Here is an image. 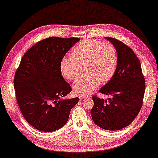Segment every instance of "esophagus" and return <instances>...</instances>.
<instances>
[{
  "instance_id": "1",
  "label": "esophagus",
  "mask_w": 158,
  "mask_h": 158,
  "mask_svg": "<svg viewBox=\"0 0 158 158\" xmlns=\"http://www.w3.org/2000/svg\"><path fill=\"white\" fill-rule=\"evenodd\" d=\"M85 98H86V97L84 96V95L79 96V99H85Z\"/></svg>"
}]
</instances>
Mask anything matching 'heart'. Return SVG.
Instances as JSON below:
<instances>
[{
  "mask_svg": "<svg viewBox=\"0 0 158 158\" xmlns=\"http://www.w3.org/2000/svg\"><path fill=\"white\" fill-rule=\"evenodd\" d=\"M71 57L60 60V69L64 77L75 81L84 68L86 74L75 82L74 93L87 95L99 84L108 82L115 73L117 66V53L110 43L87 40L79 42L71 51Z\"/></svg>",
  "mask_w": 158,
  "mask_h": 158,
  "instance_id": "b5f03b06",
  "label": "heart"
}]
</instances>
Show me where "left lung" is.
<instances>
[{"label": "left lung", "instance_id": "8db88e82", "mask_svg": "<svg viewBox=\"0 0 158 158\" xmlns=\"http://www.w3.org/2000/svg\"><path fill=\"white\" fill-rule=\"evenodd\" d=\"M105 39L116 48L117 66L113 77L99 89V93L111 98L107 101L94 96L90 113L99 127L118 131L128 127L140 111L145 82L140 60L131 48L116 39Z\"/></svg>", "mask_w": 158, "mask_h": 158}]
</instances>
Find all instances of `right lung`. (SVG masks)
<instances>
[{"label":"right lung","instance_id":"add662e5","mask_svg":"<svg viewBox=\"0 0 158 158\" xmlns=\"http://www.w3.org/2000/svg\"><path fill=\"white\" fill-rule=\"evenodd\" d=\"M79 38L52 37L31 47L15 75L16 99L26 121L36 129L53 132L66 123L79 98L63 99L71 92L61 76L60 60Z\"/></svg>","mask_w":158,"mask_h":158}]
</instances>
